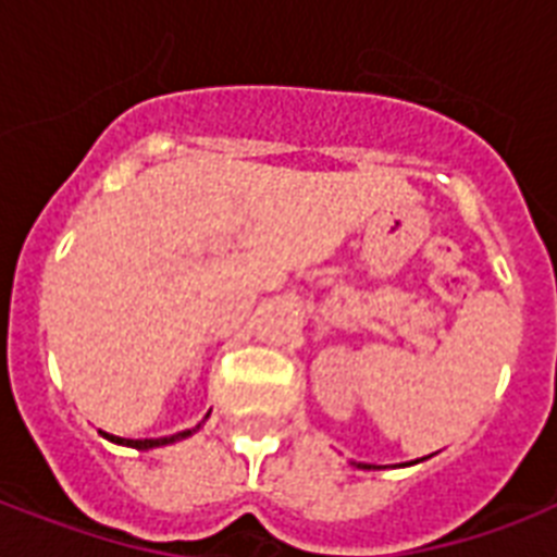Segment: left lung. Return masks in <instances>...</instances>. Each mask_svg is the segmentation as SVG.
Returning <instances> with one entry per match:
<instances>
[{
    "label": "left lung",
    "instance_id": "8db88e82",
    "mask_svg": "<svg viewBox=\"0 0 557 557\" xmlns=\"http://www.w3.org/2000/svg\"><path fill=\"white\" fill-rule=\"evenodd\" d=\"M416 462H419V459H416ZM358 468H375V466H358Z\"/></svg>",
    "mask_w": 557,
    "mask_h": 557
}]
</instances>
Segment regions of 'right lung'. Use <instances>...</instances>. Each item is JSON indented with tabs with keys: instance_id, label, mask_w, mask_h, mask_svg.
Instances as JSON below:
<instances>
[{
	"instance_id": "add662e5",
	"label": "right lung",
	"mask_w": 557,
	"mask_h": 557,
	"mask_svg": "<svg viewBox=\"0 0 557 557\" xmlns=\"http://www.w3.org/2000/svg\"><path fill=\"white\" fill-rule=\"evenodd\" d=\"M199 428H201V424H196V428H190V431L173 433V436H161V440H121V436H112V433H103V431H100V433H103L109 442H115V445H129V448L150 450V448H161V445H173V442H178V440H187V436H193V433L199 431Z\"/></svg>"
}]
</instances>
